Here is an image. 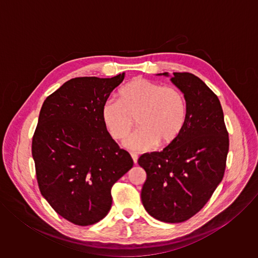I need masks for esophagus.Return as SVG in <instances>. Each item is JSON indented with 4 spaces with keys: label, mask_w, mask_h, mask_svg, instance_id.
I'll list each match as a JSON object with an SVG mask.
<instances>
[{
    "label": "esophagus",
    "mask_w": 258,
    "mask_h": 258,
    "mask_svg": "<svg viewBox=\"0 0 258 258\" xmlns=\"http://www.w3.org/2000/svg\"><path fill=\"white\" fill-rule=\"evenodd\" d=\"M131 155H132V158H133L134 163H135V164H137V163H138V158H139V156H138L137 154H135V153H132Z\"/></svg>",
    "instance_id": "1"
}]
</instances>
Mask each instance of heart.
<instances>
[{
    "instance_id": "obj_1",
    "label": "heart",
    "mask_w": 258,
    "mask_h": 258,
    "mask_svg": "<svg viewBox=\"0 0 258 258\" xmlns=\"http://www.w3.org/2000/svg\"><path fill=\"white\" fill-rule=\"evenodd\" d=\"M119 101L106 100L101 108L103 124L112 139L124 140L135 126L139 130L124 143L133 151H148L158 144H171L181 132L187 116L183 95L173 87L137 78L118 92Z\"/></svg>"
}]
</instances>
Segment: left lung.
Segmentation results:
<instances>
[{
    "label": "left lung",
    "instance_id": "1",
    "mask_svg": "<svg viewBox=\"0 0 258 258\" xmlns=\"http://www.w3.org/2000/svg\"><path fill=\"white\" fill-rule=\"evenodd\" d=\"M170 81L185 97V124L161 152L143 154L138 163L147 173L141 193L145 209L174 224L200 211L222 181L229 134L222 105L204 82L189 72H173Z\"/></svg>",
    "mask_w": 258,
    "mask_h": 258
}]
</instances>
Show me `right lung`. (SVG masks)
Segmentation results:
<instances>
[{"label":"right lung","mask_w":258,"mask_h":258,"mask_svg":"<svg viewBox=\"0 0 258 258\" xmlns=\"http://www.w3.org/2000/svg\"><path fill=\"white\" fill-rule=\"evenodd\" d=\"M124 79L76 78L45 100L31 145L43 197L68 222L94 225L111 208V188L134 161L106 131L101 108Z\"/></svg>","instance_id":"right-lung-1"}]
</instances>
